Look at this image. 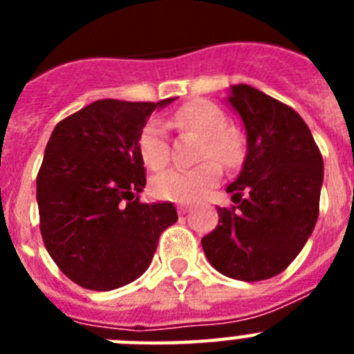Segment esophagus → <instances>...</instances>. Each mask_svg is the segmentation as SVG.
<instances>
[{
	"label": "esophagus",
	"mask_w": 354,
	"mask_h": 354,
	"mask_svg": "<svg viewBox=\"0 0 354 354\" xmlns=\"http://www.w3.org/2000/svg\"><path fill=\"white\" fill-rule=\"evenodd\" d=\"M177 211H179V214H186V212L189 211V205L179 204V205H177Z\"/></svg>",
	"instance_id": "1"
}]
</instances>
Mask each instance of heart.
<instances>
[{
  "instance_id": "obj_1",
  "label": "heart",
  "mask_w": 354,
  "mask_h": 354,
  "mask_svg": "<svg viewBox=\"0 0 354 354\" xmlns=\"http://www.w3.org/2000/svg\"><path fill=\"white\" fill-rule=\"evenodd\" d=\"M171 124L179 131L195 133L202 138L198 159H207L192 168H170L156 175L150 184L154 196L189 204L204 198L220 183L221 168L232 170L243 156V143L234 131L227 129V115L209 101H192L180 106L171 115ZM140 154L152 170H161L170 161L167 127L158 118H152L140 133ZM216 160L218 162H215Z\"/></svg>"
}]
</instances>
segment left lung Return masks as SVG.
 I'll return each mask as SVG.
<instances>
[{
    "label": "left lung",
    "instance_id": "8db88e82",
    "mask_svg": "<svg viewBox=\"0 0 354 354\" xmlns=\"http://www.w3.org/2000/svg\"><path fill=\"white\" fill-rule=\"evenodd\" d=\"M246 127L248 154L218 207L220 221L202 237L212 268L243 282L282 273L310 237L319 216L323 156L290 106L248 84L228 97Z\"/></svg>",
    "mask_w": 354,
    "mask_h": 354
}]
</instances>
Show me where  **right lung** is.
<instances>
[{
    "label": "right lung",
    "instance_id": "1",
    "mask_svg": "<svg viewBox=\"0 0 354 354\" xmlns=\"http://www.w3.org/2000/svg\"><path fill=\"white\" fill-rule=\"evenodd\" d=\"M159 102L102 99L56 124L37 175L40 234L72 282L111 290L149 268L161 232L177 221L171 202L145 204L140 133Z\"/></svg>",
    "mask_w": 354,
    "mask_h": 354
}]
</instances>
